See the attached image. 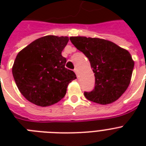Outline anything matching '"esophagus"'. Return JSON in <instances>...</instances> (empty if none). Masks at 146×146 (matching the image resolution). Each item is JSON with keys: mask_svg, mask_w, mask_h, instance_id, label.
<instances>
[{"mask_svg": "<svg viewBox=\"0 0 146 146\" xmlns=\"http://www.w3.org/2000/svg\"><path fill=\"white\" fill-rule=\"evenodd\" d=\"M74 72H75L76 75V76H78V75H79V71H78V69H76V68L75 70H74Z\"/></svg>", "mask_w": 146, "mask_h": 146, "instance_id": "obj_1", "label": "esophagus"}]
</instances>
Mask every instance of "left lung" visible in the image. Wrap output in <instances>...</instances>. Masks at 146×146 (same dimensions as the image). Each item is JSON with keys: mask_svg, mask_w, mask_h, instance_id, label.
Returning <instances> with one entry per match:
<instances>
[{"mask_svg": "<svg viewBox=\"0 0 146 146\" xmlns=\"http://www.w3.org/2000/svg\"><path fill=\"white\" fill-rule=\"evenodd\" d=\"M70 39L88 57L95 73V89L85 92L86 98L104 105L117 101L131 80L134 61L129 51L103 38L72 36Z\"/></svg>", "mask_w": 146, "mask_h": 146, "instance_id": "8db88e82", "label": "left lung"}]
</instances>
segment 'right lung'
I'll return each instance as SVG.
<instances>
[{"label":"right lung","mask_w":146,"mask_h":146,"mask_svg":"<svg viewBox=\"0 0 146 146\" xmlns=\"http://www.w3.org/2000/svg\"><path fill=\"white\" fill-rule=\"evenodd\" d=\"M67 36L46 35L27 45L17 55L12 73L17 88L29 102L40 107L56 104L65 96L70 82L76 79L65 68L62 50Z\"/></svg>","instance_id":"right-lung-1"}]
</instances>
